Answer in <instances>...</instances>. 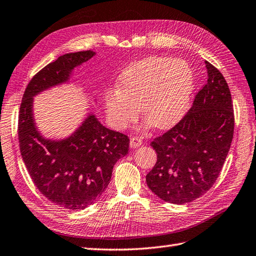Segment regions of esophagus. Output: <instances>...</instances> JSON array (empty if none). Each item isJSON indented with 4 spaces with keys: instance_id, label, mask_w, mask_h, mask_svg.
I'll return each instance as SVG.
<instances>
[{
    "instance_id": "obj_1",
    "label": "esophagus",
    "mask_w": 256,
    "mask_h": 256,
    "mask_svg": "<svg viewBox=\"0 0 256 256\" xmlns=\"http://www.w3.org/2000/svg\"><path fill=\"white\" fill-rule=\"evenodd\" d=\"M142 144V140L139 136H132L130 138V146L132 148H138Z\"/></svg>"
}]
</instances>
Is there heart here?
<instances>
[{"label": "heart", "instance_id": "b5f03b06", "mask_svg": "<svg viewBox=\"0 0 256 256\" xmlns=\"http://www.w3.org/2000/svg\"><path fill=\"white\" fill-rule=\"evenodd\" d=\"M193 84L192 68L184 60L151 56L136 62L122 72L120 89L104 93L105 108L117 129H124L136 122L140 108L152 127L168 129L188 110Z\"/></svg>", "mask_w": 256, "mask_h": 256}]
</instances>
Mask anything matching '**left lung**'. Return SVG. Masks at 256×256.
<instances>
[{
    "instance_id": "1",
    "label": "left lung",
    "mask_w": 256,
    "mask_h": 256,
    "mask_svg": "<svg viewBox=\"0 0 256 256\" xmlns=\"http://www.w3.org/2000/svg\"><path fill=\"white\" fill-rule=\"evenodd\" d=\"M208 82L180 122L151 146L158 160L146 175L148 188L162 200L184 204L206 193L216 182L232 144L234 105L222 72L205 60Z\"/></svg>"
}]
</instances>
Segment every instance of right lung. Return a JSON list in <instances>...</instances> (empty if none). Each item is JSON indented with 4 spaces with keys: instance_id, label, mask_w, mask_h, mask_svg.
<instances>
[{
    "instance_id": "obj_1",
    "label": "right lung",
    "mask_w": 256,
    "mask_h": 256,
    "mask_svg": "<svg viewBox=\"0 0 256 256\" xmlns=\"http://www.w3.org/2000/svg\"><path fill=\"white\" fill-rule=\"evenodd\" d=\"M94 54L68 53L43 67L29 81L18 116L20 154L31 179L50 201L70 210L86 208L105 191L115 163L128 153L129 138L89 115L70 138L46 140L36 128L32 98L66 82L74 68Z\"/></svg>"
}]
</instances>
